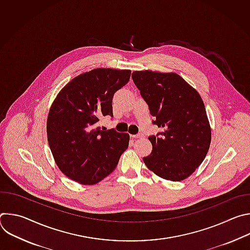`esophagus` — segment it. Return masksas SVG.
Wrapping results in <instances>:
<instances>
[{"label":"esophagus","mask_w":250,"mask_h":250,"mask_svg":"<svg viewBox=\"0 0 250 250\" xmlns=\"http://www.w3.org/2000/svg\"><path fill=\"white\" fill-rule=\"evenodd\" d=\"M130 136L133 137V138H141V137H144V134H142V133H137V134H132Z\"/></svg>","instance_id":"obj_1"}]
</instances>
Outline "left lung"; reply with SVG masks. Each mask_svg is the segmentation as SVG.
<instances>
[{
    "label": "left lung",
    "mask_w": 250,
    "mask_h": 250,
    "mask_svg": "<svg viewBox=\"0 0 250 250\" xmlns=\"http://www.w3.org/2000/svg\"><path fill=\"white\" fill-rule=\"evenodd\" d=\"M131 78L155 119L152 124L163 128L148 137L152 151L144 162L163 179H186L204 161L210 145L201 96L176 73L134 71Z\"/></svg>",
    "instance_id": "left-lung-1"
}]
</instances>
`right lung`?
Listing matches in <instances>:
<instances>
[{
    "label": "right lung",
    "instance_id": "1",
    "mask_svg": "<svg viewBox=\"0 0 250 250\" xmlns=\"http://www.w3.org/2000/svg\"><path fill=\"white\" fill-rule=\"evenodd\" d=\"M130 70L97 68L71 80L57 95L47 118V139L63 174L94 185L111 174L128 147L129 134L98 126L113 117L114 94L130 78Z\"/></svg>",
    "mask_w": 250,
    "mask_h": 250
}]
</instances>
